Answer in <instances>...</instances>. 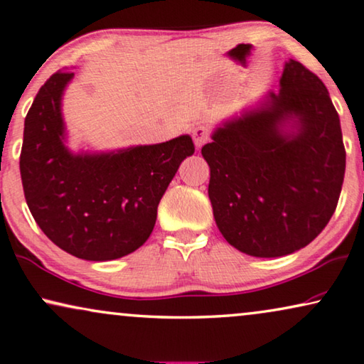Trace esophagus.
<instances>
[{"mask_svg": "<svg viewBox=\"0 0 364 364\" xmlns=\"http://www.w3.org/2000/svg\"><path fill=\"white\" fill-rule=\"evenodd\" d=\"M209 137H210V131L207 126H196V128L193 129V141H194V146L198 151L204 146L207 141H209Z\"/></svg>", "mask_w": 364, "mask_h": 364, "instance_id": "34e87169", "label": "esophagus"}]
</instances>
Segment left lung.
I'll use <instances>...</instances> for the list:
<instances>
[{"label": "left lung", "instance_id": "1", "mask_svg": "<svg viewBox=\"0 0 364 364\" xmlns=\"http://www.w3.org/2000/svg\"><path fill=\"white\" fill-rule=\"evenodd\" d=\"M200 154L217 227L245 255H291L336 212L345 175L338 113L324 82L295 60L279 92L218 124Z\"/></svg>", "mask_w": 364, "mask_h": 364}]
</instances>
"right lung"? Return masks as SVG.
Here are the masks:
<instances>
[{
    "label": "right lung",
    "instance_id": "add662e5",
    "mask_svg": "<svg viewBox=\"0 0 364 364\" xmlns=\"http://www.w3.org/2000/svg\"><path fill=\"white\" fill-rule=\"evenodd\" d=\"M73 77L55 73L28 109L22 186L32 217L58 247L85 261H112L146 243L161 196L194 144L183 134L152 146L73 152L61 113Z\"/></svg>",
    "mask_w": 364,
    "mask_h": 364
}]
</instances>
